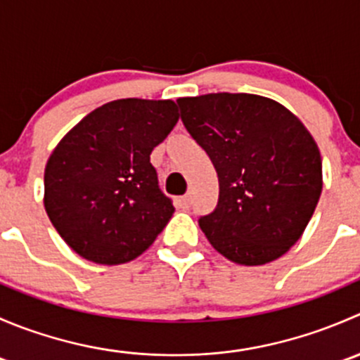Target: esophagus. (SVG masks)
I'll list each match as a JSON object with an SVG mask.
<instances>
[{
	"instance_id": "obj_1",
	"label": "esophagus",
	"mask_w": 360,
	"mask_h": 360,
	"mask_svg": "<svg viewBox=\"0 0 360 360\" xmlns=\"http://www.w3.org/2000/svg\"><path fill=\"white\" fill-rule=\"evenodd\" d=\"M191 202H193V198H191V195H190V193L184 195V197H181V198H179V205H181V209H190V207H191Z\"/></svg>"
}]
</instances>
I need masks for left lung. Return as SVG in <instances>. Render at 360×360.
Listing matches in <instances>:
<instances>
[{"mask_svg":"<svg viewBox=\"0 0 360 360\" xmlns=\"http://www.w3.org/2000/svg\"><path fill=\"white\" fill-rule=\"evenodd\" d=\"M177 104L219 179L216 209L198 219L210 245L245 266L288 252L322 191L321 151L307 127L254 94L181 97Z\"/></svg>","mask_w":360,"mask_h":360,"instance_id":"8db88e82","label":"left lung"}]
</instances>
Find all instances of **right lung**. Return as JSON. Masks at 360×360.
Here are the masks:
<instances>
[{
  "mask_svg": "<svg viewBox=\"0 0 360 360\" xmlns=\"http://www.w3.org/2000/svg\"><path fill=\"white\" fill-rule=\"evenodd\" d=\"M179 120L174 101L118 99L60 139L45 167V210L85 259L122 264L144 252L174 214L150 155Z\"/></svg>",
  "mask_w": 360,
  "mask_h": 360,
  "instance_id": "obj_1",
  "label": "right lung"
}]
</instances>
